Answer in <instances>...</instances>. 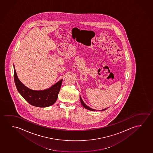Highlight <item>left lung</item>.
Segmentation results:
<instances>
[{"instance_id": "1", "label": "left lung", "mask_w": 153, "mask_h": 153, "mask_svg": "<svg viewBox=\"0 0 153 153\" xmlns=\"http://www.w3.org/2000/svg\"><path fill=\"white\" fill-rule=\"evenodd\" d=\"M80 102H81V103H82V106L84 107L85 108L87 109H88V110H89V111H96L95 109H94L91 108H90L87 105L85 104V103L84 102H83V100H82V98L81 97V96H80ZM106 108L104 109H103V110H106Z\"/></svg>"}]
</instances>
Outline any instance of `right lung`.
Here are the masks:
<instances>
[{
  "mask_svg": "<svg viewBox=\"0 0 153 153\" xmlns=\"http://www.w3.org/2000/svg\"><path fill=\"white\" fill-rule=\"evenodd\" d=\"M14 80L19 93L29 104L33 106L46 107L53 105L57 100L62 79L44 91H33L27 88L19 80L14 67Z\"/></svg>",
  "mask_w": 153,
  "mask_h": 153,
  "instance_id": "right-lung-1",
  "label": "right lung"
}]
</instances>
